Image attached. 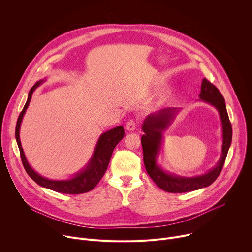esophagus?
<instances>
[{"instance_id": "1", "label": "esophagus", "mask_w": 252, "mask_h": 252, "mask_svg": "<svg viewBox=\"0 0 252 252\" xmlns=\"http://www.w3.org/2000/svg\"><path fill=\"white\" fill-rule=\"evenodd\" d=\"M126 128L128 131H133L135 129V123L133 121H129L127 122V124L126 125Z\"/></svg>"}]
</instances>
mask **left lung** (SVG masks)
<instances>
[{
  "label": "left lung",
  "mask_w": 252,
  "mask_h": 252,
  "mask_svg": "<svg viewBox=\"0 0 252 252\" xmlns=\"http://www.w3.org/2000/svg\"><path fill=\"white\" fill-rule=\"evenodd\" d=\"M198 96L199 100L217 109L220 118L222 129L221 156L217 165L205 173L195 176H181L163 169L158 164V156L160 155L163 146V132L173 123L176 116L181 112V109L166 107V109L150 114L142 123L141 128L145 132V134L141 136L143 162H145L146 169L153 181L164 191L182 193L206 188L218 178L223 167L232 139V128L226 111L225 100L220 92L206 79H203L201 82Z\"/></svg>",
  "instance_id": "left-lung-1"
}]
</instances>
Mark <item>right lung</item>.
<instances>
[{"mask_svg": "<svg viewBox=\"0 0 252 252\" xmlns=\"http://www.w3.org/2000/svg\"><path fill=\"white\" fill-rule=\"evenodd\" d=\"M46 81L47 79L40 80L30 90L28 94V99L17 122L15 135H16V140L20 150L23 165L27 173L30 175V177L32 179V181L45 189H48L57 192H61V193H65V194H80V193L88 192L92 190L98 184V182L103 176L107 168V165L110 163V160L116 146L123 139L125 135L124 127L122 126H119L113 129H110L101 133L96 141L94 153L90 160L88 161V163L71 177L66 179H50L48 177L41 175L30 165V163L27 160L24 150L22 148L21 139H20V129H21L23 118L30 104L33 92Z\"/></svg>", "mask_w": 252, "mask_h": 252, "instance_id": "obj_1", "label": "right lung"}]
</instances>
